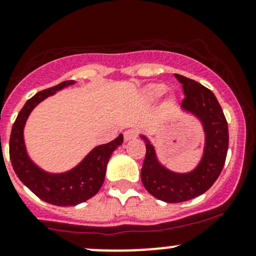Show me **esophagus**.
Wrapping results in <instances>:
<instances>
[{
	"instance_id": "34e87169",
	"label": "esophagus",
	"mask_w": 256,
	"mask_h": 256,
	"mask_svg": "<svg viewBox=\"0 0 256 256\" xmlns=\"http://www.w3.org/2000/svg\"><path fill=\"white\" fill-rule=\"evenodd\" d=\"M136 136H138V131H136L135 128H128V130L124 132V138H125V141L134 140V138H136Z\"/></svg>"
}]
</instances>
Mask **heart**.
<instances>
[{
    "label": "heart",
    "mask_w": 256,
    "mask_h": 256,
    "mask_svg": "<svg viewBox=\"0 0 256 256\" xmlns=\"http://www.w3.org/2000/svg\"><path fill=\"white\" fill-rule=\"evenodd\" d=\"M164 90H166V86H164V84H158V82H157V84H150L148 86L144 89V96L148 100H151V102H154V100L158 99V98L164 94ZM174 104V98L172 96V95L167 96L166 100H164V105H166V106H171V105Z\"/></svg>",
    "instance_id": "heart-1"
}]
</instances>
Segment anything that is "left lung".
Listing matches in <instances>:
<instances>
[{"instance_id": "1", "label": "left lung", "mask_w": 256, "mask_h": 256, "mask_svg": "<svg viewBox=\"0 0 256 256\" xmlns=\"http://www.w3.org/2000/svg\"><path fill=\"white\" fill-rule=\"evenodd\" d=\"M182 84L186 98L180 109L194 115L204 132V146L200 162L188 172H174L158 160L154 146L147 136L146 157L141 180L150 194L167 203H180L198 197L213 186L223 170L228 152V124L216 95L196 80L174 74Z\"/></svg>"}]
</instances>
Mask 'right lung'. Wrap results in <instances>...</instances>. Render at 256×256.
Returning <instances> with one entry per match:
<instances>
[{
	"mask_svg": "<svg viewBox=\"0 0 256 256\" xmlns=\"http://www.w3.org/2000/svg\"><path fill=\"white\" fill-rule=\"evenodd\" d=\"M73 84L74 80H66L27 100L18 114L10 138V158L20 182L38 198L59 207L76 206L94 197L104 183L112 152L124 142L120 134L115 140L95 146L76 166L66 172H48L30 158L24 142V126L30 112L43 100Z\"/></svg>",
	"mask_w": 256,
	"mask_h": 256,
	"instance_id": "add662e5",
	"label": "right lung"
}]
</instances>
